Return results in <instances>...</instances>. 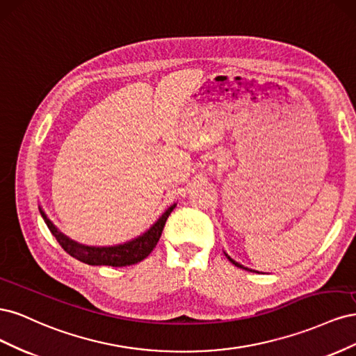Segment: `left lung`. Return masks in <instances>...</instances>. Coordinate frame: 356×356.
Segmentation results:
<instances>
[{"label": "left lung", "instance_id": "left-lung-1", "mask_svg": "<svg viewBox=\"0 0 356 356\" xmlns=\"http://www.w3.org/2000/svg\"><path fill=\"white\" fill-rule=\"evenodd\" d=\"M224 254H225V252H224ZM225 257H227V258H229V261H230V263H233V264H234L236 267H239V268H245V270H250V268H248V267H245V266H242L241 263H238V261H234V260H233V258H232L230 255H227V254H225ZM250 272H252V270H250Z\"/></svg>", "mask_w": 356, "mask_h": 356}]
</instances>
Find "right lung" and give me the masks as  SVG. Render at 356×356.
Here are the masks:
<instances>
[{
	"mask_svg": "<svg viewBox=\"0 0 356 356\" xmlns=\"http://www.w3.org/2000/svg\"><path fill=\"white\" fill-rule=\"evenodd\" d=\"M177 203L170 204V207L160 215L157 221L143 234L136 236V238L127 241L124 243L111 245V246H92L84 245L77 241H72L67 234H63L55 224L50 221L47 213L41 207H38L42 220L47 224L49 230L55 236L59 245L65 250L71 257L77 258L79 261L86 263L89 266H113V267H124L132 266L139 261H143L152 252L163 232L165 222L170 212L174 211Z\"/></svg>",
	"mask_w": 356,
	"mask_h": 356,
	"instance_id": "add662e5",
	"label": "right lung"
}]
</instances>
